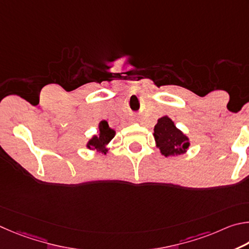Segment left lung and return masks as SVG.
I'll list each match as a JSON object with an SVG mask.
<instances>
[{"label":"left lung","instance_id":"1","mask_svg":"<svg viewBox=\"0 0 249 249\" xmlns=\"http://www.w3.org/2000/svg\"><path fill=\"white\" fill-rule=\"evenodd\" d=\"M154 138L156 145L164 156L185 153L189 146L188 138L184 136L166 116L159 119L154 127Z\"/></svg>","mask_w":249,"mask_h":249}]
</instances>
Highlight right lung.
I'll list each match as a JSON object with an SVG mask.
<instances>
[{
	"label": "right lung",
	"instance_id": "right-lung-1",
	"mask_svg": "<svg viewBox=\"0 0 249 249\" xmlns=\"http://www.w3.org/2000/svg\"><path fill=\"white\" fill-rule=\"evenodd\" d=\"M115 137V131L109 127L107 121L99 122V136H95L87 144L89 149H96L106 154L107 149L106 145L111 141V139Z\"/></svg>",
	"mask_w": 249,
	"mask_h": 249
}]
</instances>
